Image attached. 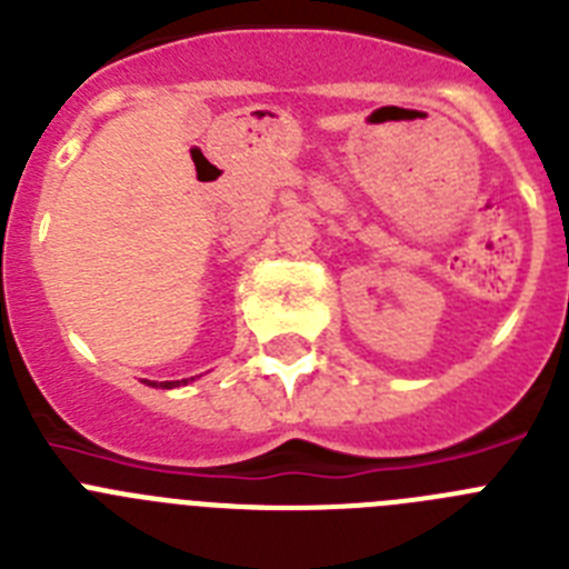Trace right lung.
<instances>
[{
  "label": "right lung",
  "instance_id": "right-lung-1",
  "mask_svg": "<svg viewBox=\"0 0 569 569\" xmlns=\"http://www.w3.org/2000/svg\"><path fill=\"white\" fill-rule=\"evenodd\" d=\"M182 381H162V387H179V385H182Z\"/></svg>",
  "mask_w": 569,
  "mask_h": 569
}]
</instances>
